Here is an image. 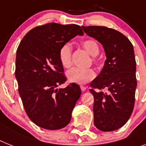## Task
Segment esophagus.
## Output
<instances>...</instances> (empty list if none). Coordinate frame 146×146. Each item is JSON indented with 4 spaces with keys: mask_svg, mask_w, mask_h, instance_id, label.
<instances>
[{
    "mask_svg": "<svg viewBox=\"0 0 146 146\" xmlns=\"http://www.w3.org/2000/svg\"><path fill=\"white\" fill-rule=\"evenodd\" d=\"M80 88H81V90H82V91H84V90H86V87L83 86V85H81Z\"/></svg>",
    "mask_w": 146,
    "mask_h": 146,
    "instance_id": "34e87169",
    "label": "esophagus"
}]
</instances>
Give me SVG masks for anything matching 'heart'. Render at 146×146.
<instances>
[{"mask_svg": "<svg viewBox=\"0 0 146 146\" xmlns=\"http://www.w3.org/2000/svg\"><path fill=\"white\" fill-rule=\"evenodd\" d=\"M81 45L87 52L92 56L94 63H97L95 56L100 52V46L96 41L93 38L85 39L81 42ZM59 62L64 68H69L72 64V46L69 44L62 45L58 51ZM96 76V73L91 68L80 69L77 67H73L67 72V77L68 80L72 83L83 84L93 80Z\"/></svg>", "mask_w": 146, "mask_h": 146, "instance_id": "b5f03b06", "label": "heart"}]
</instances>
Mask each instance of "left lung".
I'll use <instances>...</instances> for the list:
<instances>
[{
    "label": "left lung",
    "instance_id": "8db88e82",
    "mask_svg": "<svg viewBox=\"0 0 146 146\" xmlns=\"http://www.w3.org/2000/svg\"><path fill=\"white\" fill-rule=\"evenodd\" d=\"M101 43L107 59L90 84L94 98V125L102 131H112L125 124L135 102L136 60L131 42L120 32L102 26L82 27ZM107 90V92L103 90Z\"/></svg>",
    "mask_w": 146,
    "mask_h": 146
}]
</instances>
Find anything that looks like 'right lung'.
<instances>
[{
  "mask_svg": "<svg viewBox=\"0 0 146 146\" xmlns=\"http://www.w3.org/2000/svg\"><path fill=\"white\" fill-rule=\"evenodd\" d=\"M83 34L76 24L48 23L29 30L17 49L18 93L30 120L41 128L61 129L70 121L81 90L75 83L56 88L67 81L58 51L76 35Z\"/></svg>",
  "mask_w": 146,
  "mask_h": 146,
  "instance_id": "add662e5",
  "label": "right lung"
}]
</instances>
